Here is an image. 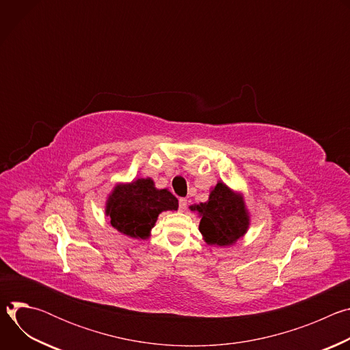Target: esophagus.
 <instances>
[{
	"mask_svg": "<svg viewBox=\"0 0 350 350\" xmlns=\"http://www.w3.org/2000/svg\"><path fill=\"white\" fill-rule=\"evenodd\" d=\"M178 209H180L181 212H184V211L187 209V199H185V198H180V199H178Z\"/></svg>",
	"mask_w": 350,
	"mask_h": 350,
	"instance_id": "obj_1",
	"label": "esophagus"
}]
</instances>
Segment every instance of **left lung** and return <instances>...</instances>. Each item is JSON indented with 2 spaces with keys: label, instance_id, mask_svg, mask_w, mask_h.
Instances as JSON below:
<instances>
[{
  "label": "left lung",
  "instance_id": "8db88e82",
  "mask_svg": "<svg viewBox=\"0 0 350 350\" xmlns=\"http://www.w3.org/2000/svg\"><path fill=\"white\" fill-rule=\"evenodd\" d=\"M191 211H196L201 216L199 231L209 245H232L249 227L242 196L220 181L212 189L209 201L191 206Z\"/></svg>",
  "mask_w": 350,
  "mask_h": 350
}]
</instances>
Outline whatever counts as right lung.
Listing matches in <instances>:
<instances>
[{
	"label": "right lung",
	"mask_w": 350,
	"mask_h": 350,
	"mask_svg": "<svg viewBox=\"0 0 350 350\" xmlns=\"http://www.w3.org/2000/svg\"><path fill=\"white\" fill-rule=\"evenodd\" d=\"M177 198L167 189H157L151 178L118 184L107 201L111 226L133 238H148L159 213L177 211Z\"/></svg>",
	"instance_id": "obj_1"
}]
</instances>
